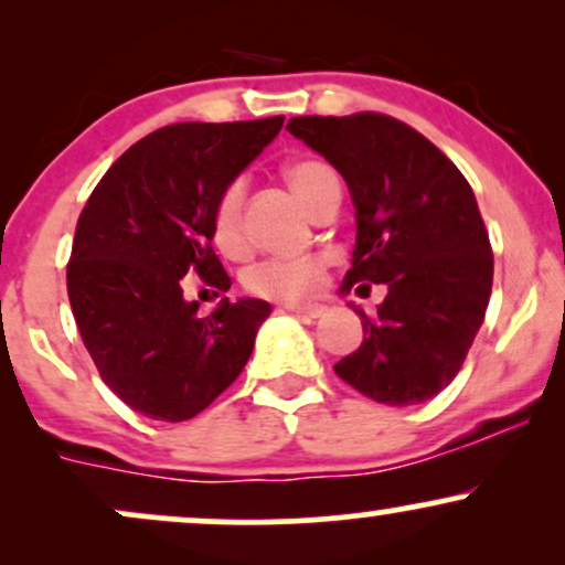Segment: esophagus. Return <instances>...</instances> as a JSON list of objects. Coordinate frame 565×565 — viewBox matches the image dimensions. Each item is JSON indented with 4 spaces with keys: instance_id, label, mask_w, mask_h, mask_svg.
I'll use <instances>...</instances> for the list:
<instances>
[{
    "instance_id": "obj_1",
    "label": "esophagus",
    "mask_w": 565,
    "mask_h": 565,
    "mask_svg": "<svg viewBox=\"0 0 565 565\" xmlns=\"http://www.w3.org/2000/svg\"><path fill=\"white\" fill-rule=\"evenodd\" d=\"M284 308L291 310V313L302 316V319H319V316L327 313V308L323 305H284Z\"/></svg>"
}]
</instances>
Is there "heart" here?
<instances>
[{"instance_id": "1", "label": "heart", "mask_w": 565, "mask_h": 565, "mask_svg": "<svg viewBox=\"0 0 565 565\" xmlns=\"http://www.w3.org/2000/svg\"><path fill=\"white\" fill-rule=\"evenodd\" d=\"M284 178H287L295 196L308 210L319 204V199L329 188L340 185L332 167L323 164L319 159L291 161L287 170H284ZM242 183L233 180V183L220 191L215 206H212V242L228 257H242L246 249L242 231ZM327 257L321 255L291 257V260L274 257V260L252 265L244 274V287L249 295L263 297V300L297 302L321 289L323 278H327Z\"/></svg>"}]
</instances>
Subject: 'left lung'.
Instances as JSON below:
<instances>
[{"mask_svg": "<svg viewBox=\"0 0 565 565\" xmlns=\"http://www.w3.org/2000/svg\"><path fill=\"white\" fill-rule=\"evenodd\" d=\"M287 129L345 178L355 204L342 289L385 284L364 342L334 372L387 406L430 401L462 369L494 281L489 231L465 174L417 129L377 111L295 116Z\"/></svg>", "mask_w": 565, "mask_h": 565, "instance_id": "1", "label": "left lung"}]
</instances>
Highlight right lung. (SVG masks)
I'll return each instance as SVG.
<instances>
[{
  "label": "right lung",
  "instance_id": "add662e5",
  "mask_svg": "<svg viewBox=\"0 0 565 565\" xmlns=\"http://www.w3.org/2000/svg\"><path fill=\"white\" fill-rule=\"evenodd\" d=\"M281 125L161 127L127 148L84 204L66 268L71 310L100 380L142 417H196L249 361L270 305L223 300L199 316L183 278L231 289L212 249V206Z\"/></svg>",
  "mask_w": 565,
  "mask_h": 565
}]
</instances>
